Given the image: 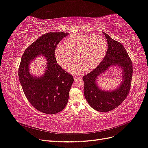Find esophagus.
Masks as SVG:
<instances>
[{
  "instance_id": "34e87169",
  "label": "esophagus",
  "mask_w": 148,
  "mask_h": 148,
  "mask_svg": "<svg viewBox=\"0 0 148 148\" xmlns=\"http://www.w3.org/2000/svg\"><path fill=\"white\" fill-rule=\"evenodd\" d=\"M81 79H82V78H81V77H77V76H75V77H74V79H75V82L78 81V80Z\"/></svg>"
}]
</instances>
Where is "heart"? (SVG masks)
<instances>
[{
  "label": "heart",
  "instance_id": "1",
  "mask_svg": "<svg viewBox=\"0 0 148 148\" xmlns=\"http://www.w3.org/2000/svg\"><path fill=\"white\" fill-rule=\"evenodd\" d=\"M107 48L106 39L102 37L89 36L82 34L71 35L64 41V46H58L55 50L57 62L66 69L76 60L78 62L70 69L75 74L91 71L99 65L104 57ZM75 59H74V55Z\"/></svg>",
  "mask_w": 148,
  "mask_h": 148
}]
</instances>
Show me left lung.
<instances>
[{
  "label": "left lung",
  "mask_w": 148,
  "mask_h": 148,
  "mask_svg": "<svg viewBox=\"0 0 148 148\" xmlns=\"http://www.w3.org/2000/svg\"><path fill=\"white\" fill-rule=\"evenodd\" d=\"M104 34L108 44L106 55L95 70L83 77L85 98L92 108L101 112L115 109L125 99L130 89L133 75L132 62L125 47L109 34ZM115 65L120 66L123 70L122 83L113 91L101 90L96 84L97 78L109 67Z\"/></svg>",
  "instance_id": "1"
}]
</instances>
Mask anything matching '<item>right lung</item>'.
<instances>
[{
  "instance_id": "obj_1",
  "label": "right lung",
  "mask_w": 148,
  "mask_h": 148,
  "mask_svg": "<svg viewBox=\"0 0 148 148\" xmlns=\"http://www.w3.org/2000/svg\"><path fill=\"white\" fill-rule=\"evenodd\" d=\"M69 34H44L26 49L21 57L18 77L25 95L35 109L47 114H57L65 108L74 81L72 75L57 64L55 57L57 45ZM40 55L47 59V65L45 73L38 78L30 74L29 65Z\"/></svg>"
}]
</instances>
